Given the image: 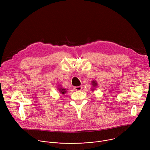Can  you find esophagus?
I'll return each mask as SVG.
<instances>
[{
	"label": "esophagus",
	"mask_w": 150,
	"mask_h": 150,
	"mask_svg": "<svg viewBox=\"0 0 150 150\" xmlns=\"http://www.w3.org/2000/svg\"><path fill=\"white\" fill-rule=\"evenodd\" d=\"M82 89V86H75L74 87V89L75 91H81Z\"/></svg>",
	"instance_id": "34e87169"
}]
</instances>
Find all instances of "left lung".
Returning a JSON list of instances; mask_svg holds the SVG:
<instances>
[{
    "mask_svg": "<svg viewBox=\"0 0 150 150\" xmlns=\"http://www.w3.org/2000/svg\"><path fill=\"white\" fill-rule=\"evenodd\" d=\"M91 84H92V88H91V91H93L96 88V87L98 86V83H97V82H96V80H93V81H91Z\"/></svg>",
    "mask_w": 150,
    "mask_h": 150,
    "instance_id": "left-lung-1",
    "label": "left lung"
}]
</instances>
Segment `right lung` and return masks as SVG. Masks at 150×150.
<instances>
[{"label":"right lung","mask_w":150,"mask_h":150,"mask_svg":"<svg viewBox=\"0 0 150 150\" xmlns=\"http://www.w3.org/2000/svg\"><path fill=\"white\" fill-rule=\"evenodd\" d=\"M57 88H58V89H57V90H58L59 92L61 94L64 95V94H65V93H67V89H65V88H63L61 85H58Z\"/></svg>","instance_id":"add662e5"}]
</instances>
